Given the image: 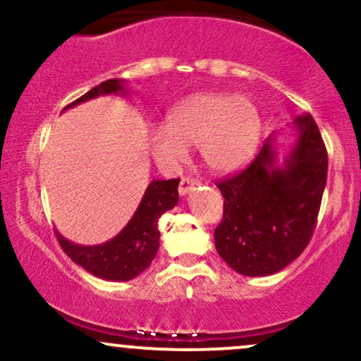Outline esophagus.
Instances as JSON below:
<instances>
[{"mask_svg":"<svg viewBox=\"0 0 361 361\" xmlns=\"http://www.w3.org/2000/svg\"><path fill=\"white\" fill-rule=\"evenodd\" d=\"M197 185H198V181L193 180V178H181L180 186H178V192H180L181 197H185V195L192 192V190H193Z\"/></svg>","mask_w":361,"mask_h":361,"instance_id":"1","label":"esophagus"}]
</instances>
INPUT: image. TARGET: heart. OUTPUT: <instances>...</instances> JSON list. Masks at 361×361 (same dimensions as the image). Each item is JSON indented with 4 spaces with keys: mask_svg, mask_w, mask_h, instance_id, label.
<instances>
[{
    "mask_svg": "<svg viewBox=\"0 0 361 361\" xmlns=\"http://www.w3.org/2000/svg\"><path fill=\"white\" fill-rule=\"evenodd\" d=\"M259 137V114L246 97L202 93L169 111L166 123L149 134V149L159 166L175 171L197 146L215 173H229L250 159Z\"/></svg>",
    "mask_w": 361,
    "mask_h": 361,
    "instance_id": "heart-1",
    "label": "heart"
}]
</instances>
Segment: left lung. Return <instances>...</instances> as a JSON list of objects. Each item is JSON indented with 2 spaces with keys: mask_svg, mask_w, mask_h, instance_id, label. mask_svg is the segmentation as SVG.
<instances>
[{
  "mask_svg": "<svg viewBox=\"0 0 361 361\" xmlns=\"http://www.w3.org/2000/svg\"><path fill=\"white\" fill-rule=\"evenodd\" d=\"M292 126L297 139L281 164L270 135L250 166L217 183L224 215L214 231L215 247L241 275L283 270L312 238L327 180V152L312 115H300Z\"/></svg>",
  "mask_w": 361,
  "mask_h": 361,
  "instance_id": "obj_1",
  "label": "left lung"
}]
</instances>
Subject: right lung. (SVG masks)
I'll return each instance as SVG.
<instances>
[{
  "label": "right lung",
  "instance_id": "right-lung-1",
  "mask_svg": "<svg viewBox=\"0 0 361 361\" xmlns=\"http://www.w3.org/2000/svg\"><path fill=\"white\" fill-rule=\"evenodd\" d=\"M126 81L106 80L88 93L69 103L64 110L103 94H127ZM178 183L175 180H152L130 221L110 241L97 246L74 244L56 231L57 241L66 255L91 275L110 281H128L140 275L156 258L159 250L157 219L178 204Z\"/></svg>",
  "mask_w": 361,
  "mask_h": 361
}]
</instances>
